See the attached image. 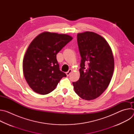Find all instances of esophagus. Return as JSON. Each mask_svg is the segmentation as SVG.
Returning <instances> with one entry per match:
<instances>
[{
	"label": "esophagus",
	"mask_w": 134,
	"mask_h": 134,
	"mask_svg": "<svg viewBox=\"0 0 134 134\" xmlns=\"http://www.w3.org/2000/svg\"><path fill=\"white\" fill-rule=\"evenodd\" d=\"M71 71H72V70H71V69H69V70H68L67 72H66V75H67V76H68L70 74V73L71 72Z\"/></svg>",
	"instance_id": "1"
}]
</instances>
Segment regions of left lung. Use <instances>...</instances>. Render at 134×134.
Here are the masks:
<instances>
[{
	"instance_id": "8db88e82",
	"label": "left lung",
	"mask_w": 134,
	"mask_h": 134,
	"mask_svg": "<svg viewBox=\"0 0 134 134\" xmlns=\"http://www.w3.org/2000/svg\"><path fill=\"white\" fill-rule=\"evenodd\" d=\"M77 37L81 57L80 77L72 84L80 98L92 100L100 96L110 84L114 70L113 56L101 35L87 31L79 33Z\"/></svg>"
}]
</instances>
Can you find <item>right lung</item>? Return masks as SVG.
<instances>
[{"label": "right lung", "instance_id": "obj_1", "mask_svg": "<svg viewBox=\"0 0 134 134\" xmlns=\"http://www.w3.org/2000/svg\"><path fill=\"white\" fill-rule=\"evenodd\" d=\"M72 39L67 34L44 32L31 42L24 57L23 69L27 84L35 92L47 94L66 77L59 69L56 55Z\"/></svg>", "mask_w": 134, "mask_h": 134}]
</instances>
